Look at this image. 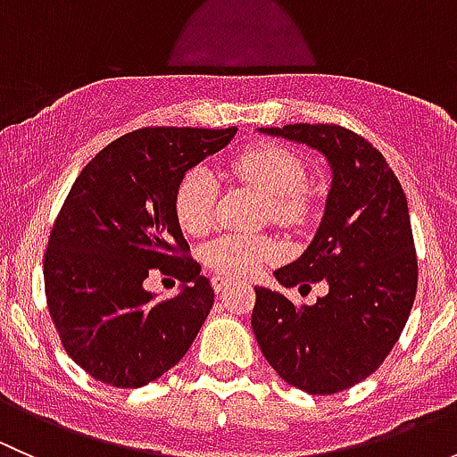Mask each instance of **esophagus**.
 <instances>
[{"label":"esophagus","instance_id":"1","mask_svg":"<svg viewBox=\"0 0 457 457\" xmlns=\"http://www.w3.org/2000/svg\"><path fill=\"white\" fill-rule=\"evenodd\" d=\"M234 285L232 278H228V276H214L212 278V287H214V292H225V289H229Z\"/></svg>","mask_w":457,"mask_h":457}]
</instances>
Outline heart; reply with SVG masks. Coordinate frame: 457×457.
I'll return each mask as SVG.
<instances>
[{
  "label": "heart",
  "instance_id": "obj_1",
  "mask_svg": "<svg viewBox=\"0 0 457 457\" xmlns=\"http://www.w3.org/2000/svg\"><path fill=\"white\" fill-rule=\"evenodd\" d=\"M229 174L234 181L265 195L262 220H274L283 228H301L310 219V170L303 156L289 147L270 141L245 147L232 159ZM216 192L214 174L203 165H195L183 174L174 190V216L183 232L201 237L210 229ZM278 256L280 245L270 234H223L203 250V262L229 278L254 276L265 262Z\"/></svg>",
  "mask_w": 457,
  "mask_h": 457
}]
</instances>
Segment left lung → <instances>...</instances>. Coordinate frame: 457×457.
<instances>
[{
	"label": "left lung",
	"instance_id": "8db88e82",
	"mask_svg": "<svg viewBox=\"0 0 457 457\" xmlns=\"http://www.w3.org/2000/svg\"><path fill=\"white\" fill-rule=\"evenodd\" d=\"M307 143L331 165V190L314 241L274 271L283 287L325 283L314 305L256 287L252 329L262 356L312 395L349 389L382 365L403 334L418 289L407 196L385 156L336 123L261 128Z\"/></svg>",
	"mask_w": 457,
	"mask_h": 457
}]
</instances>
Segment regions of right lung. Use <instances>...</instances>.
Segmentation results:
<instances>
[{
  "label": "right lung",
  "mask_w": 457,
  "mask_h": 457,
  "mask_svg": "<svg viewBox=\"0 0 457 457\" xmlns=\"http://www.w3.org/2000/svg\"><path fill=\"white\" fill-rule=\"evenodd\" d=\"M237 128H141L105 145L72 183L44 256L46 301L63 349L95 380L137 389L172 370L214 305L174 216L183 174ZM154 270L184 289L159 302Z\"/></svg>",
  "instance_id": "right-lung-1"
}]
</instances>
